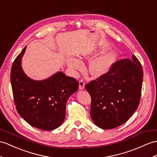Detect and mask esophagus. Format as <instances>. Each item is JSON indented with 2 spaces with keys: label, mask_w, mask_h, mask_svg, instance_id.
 Segmentation results:
<instances>
[{
  "label": "esophagus",
  "mask_w": 157,
  "mask_h": 157,
  "mask_svg": "<svg viewBox=\"0 0 157 157\" xmlns=\"http://www.w3.org/2000/svg\"><path fill=\"white\" fill-rule=\"evenodd\" d=\"M85 81H84L83 80H81V81H79V89L82 90L84 88H85Z\"/></svg>",
  "instance_id": "esophagus-1"
}]
</instances>
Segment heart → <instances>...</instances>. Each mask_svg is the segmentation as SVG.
Masks as SVG:
<instances>
[{"label":"heart","instance_id":"b5f03b06","mask_svg":"<svg viewBox=\"0 0 157 157\" xmlns=\"http://www.w3.org/2000/svg\"><path fill=\"white\" fill-rule=\"evenodd\" d=\"M114 59L115 57L113 55L109 54L94 60L90 65V73L96 76L105 74L114 63ZM67 63L68 65L72 69L81 70L83 67L81 61L75 58H69L67 60Z\"/></svg>","mask_w":157,"mask_h":157}]
</instances>
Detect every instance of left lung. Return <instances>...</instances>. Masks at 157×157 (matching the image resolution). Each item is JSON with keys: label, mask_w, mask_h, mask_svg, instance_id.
<instances>
[{"label": "left lung", "mask_w": 157, "mask_h": 157, "mask_svg": "<svg viewBox=\"0 0 157 157\" xmlns=\"http://www.w3.org/2000/svg\"><path fill=\"white\" fill-rule=\"evenodd\" d=\"M143 80L142 65L132 55L131 59L117 61L106 73L87 83L94 123L111 129L127 122L139 105Z\"/></svg>", "instance_id": "8db88e82"}]
</instances>
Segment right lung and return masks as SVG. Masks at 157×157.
Listing matches in <instances>:
<instances>
[{
    "instance_id": "add662e5",
    "label": "right lung",
    "mask_w": 157,
    "mask_h": 157,
    "mask_svg": "<svg viewBox=\"0 0 157 157\" xmlns=\"http://www.w3.org/2000/svg\"><path fill=\"white\" fill-rule=\"evenodd\" d=\"M22 50L13 63L10 82L14 105L20 116L32 127L52 131L63 123L68 97L78 89V82L59 72L43 81L29 78L21 67Z\"/></svg>"
}]
</instances>
